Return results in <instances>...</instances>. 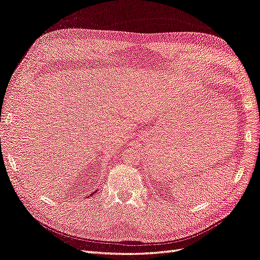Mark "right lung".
<instances>
[{
  "label": "right lung",
  "instance_id": "obj_1",
  "mask_svg": "<svg viewBox=\"0 0 260 260\" xmlns=\"http://www.w3.org/2000/svg\"><path fill=\"white\" fill-rule=\"evenodd\" d=\"M96 191H98V190H95V191H93V193H92V194H90V195H89V197H90V196H92V195H94V194L96 193Z\"/></svg>",
  "mask_w": 260,
  "mask_h": 260
}]
</instances>
